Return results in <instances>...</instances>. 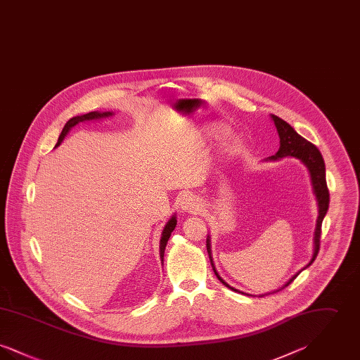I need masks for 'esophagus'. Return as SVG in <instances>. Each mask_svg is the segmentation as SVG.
<instances>
[{
	"instance_id": "esophagus-1",
	"label": "esophagus",
	"mask_w": 360,
	"mask_h": 360,
	"mask_svg": "<svg viewBox=\"0 0 360 360\" xmlns=\"http://www.w3.org/2000/svg\"><path fill=\"white\" fill-rule=\"evenodd\" d=\"M201 206H202L201 200L197 195H194V194H186L181 200V207L184 210H186V212L195 213V212H198L201 209Z\"/></svg>"
}]
</instances>
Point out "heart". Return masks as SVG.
<instances>
[{
    "instance_id": "1",
    "label": "heart",
    "mask_w": 360,
    "mask_h": 360,
    "mask_svg": "<svg viewBox=\"0 0 360 360\" xmlns=\"http://www.w3.org/2000/svg\"><path fill=\"white\" fill-rule=\"evenodd\" d=\"M226 132V128L224 127V125H217V127H213L210 131H209V134L210 135H214V136H217V135H223ZM231 150H239L240 147H241V140H240L239 137H236V139H233L232 141H231Z\"/></svg>"
}]
</instances>
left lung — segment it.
Segmentation results:
<instances>
[{
	"label": "left lung",
	"instance_id": "8db88e82",
	"mask_svg": "<svg viewBox=\"0 0 360 360\" xmlns=\"http://www.w3.org/2000/svg\"><path fill=\"white\" fill-rule=\"evenodd\" d=\"M271 119L274 121L278 135H279V139H281L279 140L281 146H279L278 153L273 155V156H270V158H267V159L269 160H276V159H281V158H285V156H294V158L300 159L308 167L309 172H310V178H311V185H313L314 194H316V198H317V202H319V217H317V225H316V231H314V252H313V257L310 259V262L307 264V267H309L314 262V259H316L319 251H320L321 224H323V220L326 217V210H328V206H329V190H328V186H326V163H324L323 155L319 151V148L314 144H311L310 141H308L307 139H304L301 135H298L294 131V128L291 127L290 124H288L286 121L279 119L275 115H271ZM206 250H207V254H209V257H210L214 274L220 279V282L225 285L226 288H229L231 290L239 291L233 289L232 286H229L224 281L223 278L219 275V273L216 271L213 260H212V257H210L212 254H210L209 236L206 239ZM307 267H304L302 270H305ZM300 273H297L294 276H291V279H289L285 283L283 288L289 286L291 282L298 276Z\"/></svg>",
	"mask_w": 360,
	"mask_h": 360
}]
</instances>
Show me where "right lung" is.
<instances>
[{
	"label": "right lung",
	"instance_id": "1",
	"mask_svg": "<svg viewBox=\"0 0 360 360\" xmlns=\"http://www.w3.org/2000/svg\"><path fill=\"white\" fill-rule=\"evenodd\" d=\"M112 115H113V113H110V112H103V113H100V112H90V113H86L84 116H77V117L70 119V120L66 122V125H65V128H63L60 136L58 139L56 146H59V144L62 143V140L69 134L70 129H71L74 125H77V124H79V122H84V121L97 120V119L109 117V116H112ZM175 225H176V219H175V216H172V219L165 225V229H163V232H162V239H160V259H162V260H163V257H165V250H166L167 241H169L170 236H172V232L174 231Z\"/></svg>",
	"mask_w": 360,
	"mask_h": 360
}]
</instances>
